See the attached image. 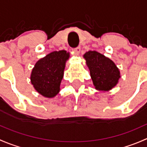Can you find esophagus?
Returning <instances> with one entry per match:
<instances>
[{
	"instance_id": "obj_1",
	"label": "esophagus",
	"mask_w": 147,
	"mask_h": 147,
	"mask_svg": "<svg viewBox=\"0 0 147 147\" xmlns=\"http://www.w3.org/2000/svg\"><path fill=\"white\" fill-rule=\"evenodd\" d=\"M73 51H74V53H75V55H78L80 54V47H76V48L74 49Z\"/></svg>"
}]
</instances>
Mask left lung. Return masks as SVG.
Here are the masks:
<instances>
[{"mask_svg": "<svg viewBox=\"0 0 147 147\" xmlns=\"http://www.w3.org/2000/svg\"><path fill=\"white\" fill-rule=\"evenodd\" d=\"M90 69L93 84L97 90L107 92L119 82L120 71L115 63L96 51L86 52L83 55Z\"/></svg>", "mask_w": 147, "mask_h": 147, "instance_id": "left-lung-1", "label": "left lung"}]
</instances>
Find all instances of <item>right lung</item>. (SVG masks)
<instances>
[{
    "label": "right lung",
    "instance_id": "add662e5",
    "mask_svg": "<svg viewBox=\"0 0 147 147\" xmlns=\"http://www.w3.org/2000/svg\"><path fill=\"white\" fill-rule=\"evenodd\" d=\"M69 57V53L66 50L54 51L35 63L31 72L30 82L40 94L53 98L58 94Z\"/></svg>",
    "mask_w": 147,
    "mask_h": 147
}]
</instances>
